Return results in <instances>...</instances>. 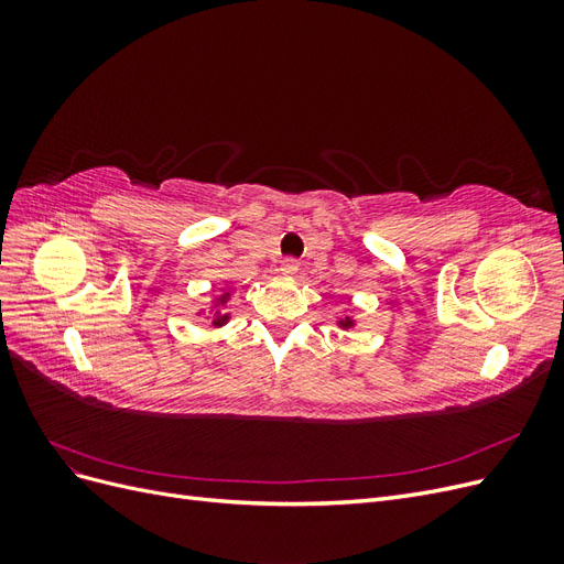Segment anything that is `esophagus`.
Wrapping results in <instances>:
<instances>
[{
    "mask_svg": "<svg viewBox=\"0 0 564 564\" xmlns=\"http://www.w3.org/2000/svg\"><path fill=\"white\" fill-rule=\"evenodd\" d=\"M299 272V261L296 259H284L280 265V275L284 278H294Z\"/></svg>",
    "mask_w": 564,
    "mask_h": 564,
    "instance_id": "obj_1",
    "label": "esophagus"
}]
</instances>
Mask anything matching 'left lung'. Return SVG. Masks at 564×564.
<instances>
[{"mask_svg": "<svg viewBox=\"0 0 564 564\" xmlns=\"http://www.w3.org/2000/svg\"><path fill=\"white\" fill-rule=\"evenodd\" d=\"M336 327H338V329H344V332L355 329V327H357V319H355V317H350V315H346V317H338V319H336Z\"/></svg>", "mask_w": 564, "mask_h": 564, "instance_id": "8db88e82", "label": "left lung"}]
</instances>
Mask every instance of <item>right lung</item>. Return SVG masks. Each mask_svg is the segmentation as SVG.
Instances as JSON below:
<instances>
[{"instance_id":"obj_1","label":"right lung","mask_w":564,"mask_h":564,"mask_svg":"<svg viewBox=\"0 0 564 564\" xmlns=\"http://www.w3.org/2000/svg\"><path fill=\"white\" fill-rule=\"evenodd\" d=\"M230 296H232L230 289H224L220 294H214L212 301H209V308H199L197 315H209L214 327H226V324L230 322V313H226L224 308L228 305Z\"/></svg>"}]
</instances>
